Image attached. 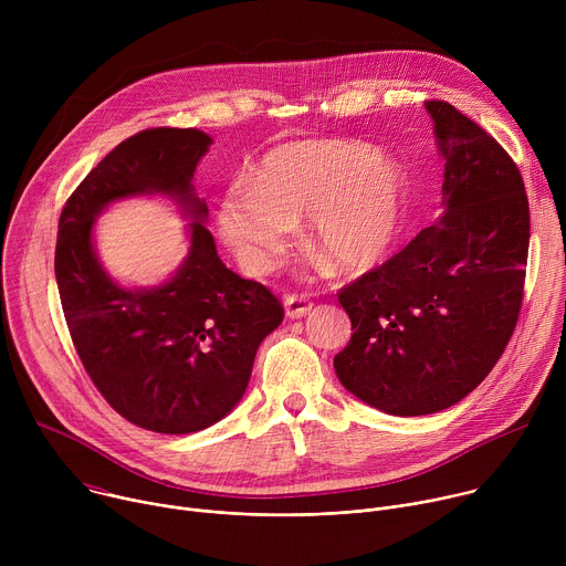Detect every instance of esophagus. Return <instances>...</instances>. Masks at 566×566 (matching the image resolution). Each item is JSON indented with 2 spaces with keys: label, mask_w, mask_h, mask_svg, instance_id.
Instances as JSON below:
<instances>
[{
  "label": "esophagus",
  "mask_w": 566,
  "mask_h": 566,
  "mask_svg": "<svg viewBox=\"0 0 566 566\" xmlns=\"http://www.w3.org/2000/svg\"><path fill=\"white\" fill-rule=\"evenodd\" d=\"M284 308H286V315L291 319H297V317H304L313 308V302L304 295H286Z\"/></svg>",
  "instance_id": "esophagus-1"
}]
</instances>
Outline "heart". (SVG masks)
<instances>
[{
    "label": "heart",
    "mask_w": 566,
    "mask_h": 566,
    "mask_svg": "<svg viewBox=\"0 0 566 566\" xmlns=\"http://www.w3.org/2000/svg\"><path fill=\"white\" fill-rule=\"evenodd\" d=\"M408 170L352 138L291 140L266 151L247 188L217 201L221 239L251 273L275 269L306 217V241L338 273H367L394 251L406 221Z\"/></svg>",
    "instance_id": "b5f03b06"
}]
</instances>
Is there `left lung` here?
<instances>
[{
	"label": "left lung",
	"mask_w": 566,
	"mask_h": 566,
	"mask_svg": "<svg viewBox=\"0 0 566 566\" xmlns=\"http://www.w3.org/2000/svg\"><path fill=\"white\" fill-rule=\"evenodd\" d=\"M446 158L443 214L338 293L352 340L338 380L394 417L465 398L504 354L522 306L531 214L504 147L443 101L426 103Z\"/></svg>",
	"instance_id": "obj_1"
}]
</instances>
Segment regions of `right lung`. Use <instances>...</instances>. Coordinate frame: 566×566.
<instances>
[{
	"label": "right lung",
	"instance_id": "add662e5",
	"mask_svg": "<svg viewBox=\"0 0 566 566\" xmlns=\"http://www.w3.org/2000/svg\"><path fill=\"white\" fill-rule=\"evenodd\" d=\"M212 138L201 129H145L116 145L69 197L55 280L75 352L109 406L160 434L221 421L244 396L260 343L284 308L260 282L221 262L192 186ZM132 196H166L191 221L189 255L156 287H125L102 266L93 223Z\"/></svg>",
	"mask_w": 566,
	"mask_h": 566
}]
</instances>
